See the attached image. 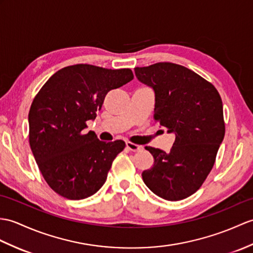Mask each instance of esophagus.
Segmentation results:
<instances>
[{"label":"esophagus","instance_id":"1","mask_svg":"<svg viewBox=\"0 0 253 253\" xmlns=\"http://www.w3.org/2000/svg\"><path fill=\"white\" fill-rule=\"evenodd\" d=\"M126 146H127L128 150H130L132 152L140 151V150H142V148H143L142 145H139V144H136V143H133V142H130V141H127Z\"/></svg>","mask_w":253,"mask_h":253}]
</instances>
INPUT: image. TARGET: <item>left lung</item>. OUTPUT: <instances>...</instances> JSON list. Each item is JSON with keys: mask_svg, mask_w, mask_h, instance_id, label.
<instances>
[{"mask_svg": "<svg viewBox=\"0 0 253 253\" xmlns=\"http://www.w3.org/2000/svg\"><path fill=\"white\" fill-rule=\"evenodd\" d=\"M137 79L155 92L154 120L174 132L170 152L145 146L154 157L142 178L167 201L195 193L212 169L225 134L223 104L216 88L192 70L171 62L134 68Z\"/></svg>", "mask_w": 253, "mask_h": 253, "instance_id": "1", "label": "left lung"}]
</instances>
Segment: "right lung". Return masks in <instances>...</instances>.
Wrapping results in <instances>:
<instances>
[{
  "label": "right lung",
  "mask_w": 253,
  "mask_h": 253,
  "mask_svg": "<svg viewBox=\"0 0 253 253\" xmlns=\"http://www.w3.org/2000/svg\"><path fill=\"white\" fill-rule=\"evenodd\" d=\"M133 79L130 69L74 64L51 75L29 111V143L47 184L60 196L79 201L104 184L125 142L100 141L85 133L107 93Z\"/></svg>",
  "instance_id": "obj_1"
}]
</instances>
